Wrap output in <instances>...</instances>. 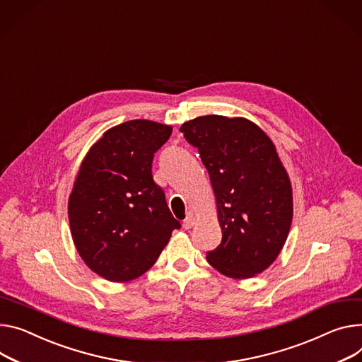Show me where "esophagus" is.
I'll return each instance as SVG.
<instances>
[{
	"mask_svg": "<svg viewBox=\"0 0 362 362\" xmlns=\"http://www.w3.org/2000/svg\"><path fill=\"white\" fill-rule=\"evenodd\" d=\"M194 223H196V217H194V214L191 211H188L185 218H184V223L182 225H184L185 229H191L194 226Z\"/></svg>",
	"mask_w": 362,
	"mask_h": 362,
	"instance_id": "34e87169",
	"label": "esophagus"
}]
</instances>
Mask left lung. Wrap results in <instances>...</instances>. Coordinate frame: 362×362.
<instances>
[{"label":"left lung","instance_id":"8db88e82","mask_svg":"<svg viewBox=\"0 0 362 362\" xmlns=\"http://www.w3.org/2000/svg\"><path fill=\"white\" fill-rule=\"evenodd\" d=\"M180 130L199 149L216 197L223 238L209 264L235 280L261 274L280 255L293 220L291 182L272 141L243 117L202 116Z\"/></svg>","mask_w":362,"mask_h":362}]
</instances>
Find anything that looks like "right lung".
Masks as SVG:
<instances>
[{
	"label": "right lung",
	"mask_w": 362,
	"mask_h": 362,
	"mask_svg": "<svg viewBox=\"0 0 362 362\" xmlns=\"http://www.w3.org/2000/svg\"><path fill=\"white\" fill-rule=\"evenodd\" d=\"M171 133L130 120L108 129L81 162L68 202L71 235L82 261L108 281L145 274L181 228L152 177L153 153Z\"/></svg>",
	"instance_id": "add662e5"
}]
</instances>
